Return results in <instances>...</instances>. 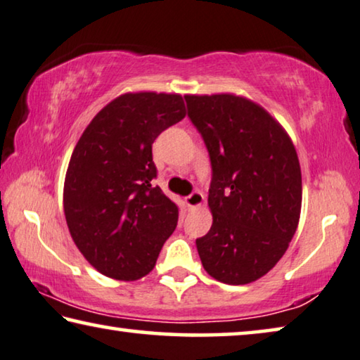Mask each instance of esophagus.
Here are the masks:
<instances>
[{"mask_svg":"<svg viewBox=\"0 0 360 360\" xmlns=\"http://www.w3.org/2000/svg\"><path fill=\"white\" fill-rule=\"evenodd\" d=\"M203 200H205L203 193L198 192V191H193L192 193H189V195H187V197L184 198V202H186L187 208H189V210L200 207V205L203 203Z\"/></svg>","mask_w":360,"mask_h":360,"instance_id":"1","label":"esophagus"}]
</instances>
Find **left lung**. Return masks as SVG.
Segmentation results:
<instances>
[{"label": "left lung", "instance_id": "8db88e82", "mask_svg": "<svg viewBox=\"0 0 360 360\" xmlns=\"http://www.w3.org/2000/svg\"><path fill=\"white\" fill-rule=\"evenodd\" d=\"M211 163L213 224L197 238L202 264L222 283L245 285L287 252L301 211V168L285 129L233 94L184 96Z\"/></svg>", "mask_w": 360, "mask_h": 360}]
</instances>
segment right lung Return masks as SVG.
<instances>
[{
  "mask_svg": "<svg viewBox=\"0 0 360 360\" xmlns=\"http://www.w3.org/2000/svg\"><path fill=\"white\" fill-rule=\"evenodd\" d=\"M186 117L179 94L128 93L93 118L65 174L64 213L73 242L101 274L136 281L155 266L179 208L152 181V144Z\"/></svg>",
  "mask_w": 360,
  "mask_h": 360,
  "instance_id": "add662e5",
  "label": "right lung"
}]
</instances>
